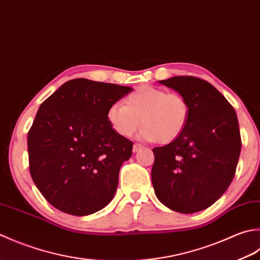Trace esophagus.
Masks as SVG:
<instances>
[{
	"mask_svg": "<svg viewBox=\"0 0 260 260\" xmlns=\"http://www.w3.org/2000/svg\"><path fill=\"white\" fill-rule=\"evenodd\" d=\"M142 148V146L141 145H139V144H135L134 145V148H132V151L134 152H137V151H139L140 149Z\"/></svg>",
	"mask_w": 260,
	"mask_h": 260,
	"instance_id": "1",
	"label": "esophagus"
}]
</instances>
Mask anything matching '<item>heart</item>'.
<instances>
[{
  "mask_svg": "<svg viewBox=\"0 0 260 260\" xmlns=\"http://www.w3.org/2000/svg\"><path fill=\"white\" fill-rule=\"evenodd\" d=\"M107 119L120 136L131 137L144 125L140 138L168 144L181 136L189 119V105L183 95L144 85L126 95L124 104L108 109Z\"/></svg>",
  "mask_w": 260,
  "mask_h": 260,
  "instance_id": "obj_1",
  "label": "heart"
}]
</instances>
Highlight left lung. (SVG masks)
Here are the masks:
<instances>
[{
  "instance_id": "8db88e82",
  "label": "left lung",
  "mask_w": 260,
  "mask_h": 260,
  "mask_svg": "<svg viewBox=\"0 0 260 260\" xmlns=\"http://www.w3.org/2000/svg\"><path fill=\"white\" fill-rule=\"evenodd\" d=\"M186 99L189 119L177 139L152 149L151 181L160 202L179 213L202 211L235 177L241 150L234 107L213 85L194 76L160 81Z\"/></svg>"
}]
</instances>
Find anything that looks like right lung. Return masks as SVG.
Wrapping results in <instances>:
<instances>
[{"label": "right lung", "instance_id": "obj_1", "mask_svg": "<svg viewBox=\"0 0 260 260\" xmlns=\"http://www.w3.org/2000/svg\"><path fill=\"white\" fill-rule=\"evenodd\" d=\"M131 92L128 86L75 78L40 105L28 134L29 171L56 209L83 216L113 199L134 144L112 129L107 112Z\"/></svg>", "mask_w": 260, "mask_h": 260}]
</instances>
